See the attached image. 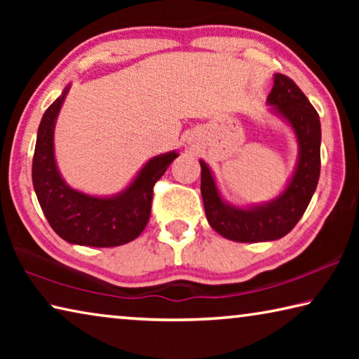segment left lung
<instances>
[{
    "instance_id": "left-lung-1",
    "label": "left lung",
    "mask_w": 359,
    "mask_h": 359,
    "mask_svg": "<svg viewBox=\"0 0 359 359\" xmlns=\"http://www.w3.org/2000/svg\"><path fill=\"white\" fill-rule=\"evenodd\" d=\"M266 104L271 114L290 126L297 142L293 174L274 199L245 205L226 201L212 169L199 160L205 217L222 238L234 242H267L287 236L306 212L320 179L321 125L311 101L290 77L274 74Z\"/></svg>"
}]
</instances>
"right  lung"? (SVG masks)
Instances as JSON below:
<instances>
[{
	"label": "right lung",
	"mask_w": 359,
	"mask_h": 359,
	"mask_svg": "<svg viewBox=\"0 0 359 359\" xmlns=\"http://www.w3.org/2000/svg\"><path fill=\"white\" fill-rule=\"evenodd\" d=\"M63 93L42 115L33 156V187L41 209L52 229L74 245L117 247L135 241L150 218L151 196L156 180L179 156L177 150L156 155L144 163L123 190L106 196L76 190L63 179L55 158V125Z\"/></svg>",
	"instance_id": "1"
}]
</instances>
